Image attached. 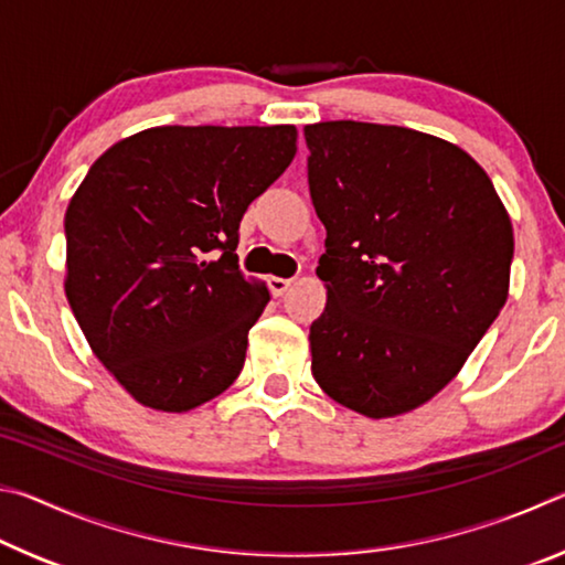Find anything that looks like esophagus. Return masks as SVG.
Returning <instances> with one entry per match:
<instances>
[{"label":"esophagus","instance_id":"34e87169","mask_svg":"<svg viewBox=\"0 0 565 565\" xmlns=\"http://www.w3.org/2000/svg\"><path fill=\"white\" fill-rule=\"evenodd\" d=\"M294 284V279H281V276H269V289L274 296H281L289 286Z\"/></svg>","mask_w":565,"mask_h":565}]
</instances>
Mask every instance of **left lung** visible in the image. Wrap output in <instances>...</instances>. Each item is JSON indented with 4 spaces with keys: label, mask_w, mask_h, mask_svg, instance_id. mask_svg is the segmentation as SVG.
Returning <instances> with one entry per match:
<instances>
[{
    "label": "left lung",
    "mask_w": 565,
    "mask_h": 565,
    "mask_svg": "<svg viewBox=\"0 0 565 565\" xmlns=\"http://www.w3.org/2000/svg\"><path fill=\"white\" fill-rule=\"evenodd\" d=\"M309 191L327 254V309L311 323V374L366 418L431 401L499 317L513 226L461 147L406 127H303Z\"/></svg>",
    "instance_id": "8db88e82"
}]
</instances>
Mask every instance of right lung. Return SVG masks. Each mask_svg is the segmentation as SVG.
Listing matches in <instances>:
<instances>
[{
  "label": "right lung",
  "instance_id": "add662e5",
  "mask_svg": "<svg viewBox=\"0 0 565 565\" xmlns=\"http://www.w3.org/2000/svg\"><path fill=\"white\" fill-rule=\"evenodd\" d=\"M296 127H151L94 161L64 214V294L141 406L184 414L234 384L269 289L238 222L296 154Z\"/></svg>",
  "mask_w": 565,
  "mask_h": 565
}]
</instances>
